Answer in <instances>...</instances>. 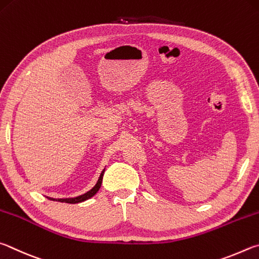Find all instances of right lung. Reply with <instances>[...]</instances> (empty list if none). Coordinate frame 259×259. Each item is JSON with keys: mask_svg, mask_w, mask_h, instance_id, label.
<instances>
[{"mask_svg": "<svg viewBox=\"0 0 259 259\" xmlns=\"http://www.w3.org/2000/svg\"><path fill=\"white\" fill-rule=\"evenodd\" d=\"M104 170H106V168H104V169L101 171V174H100L97 184H95L94 187L90 190V191H88V192L84 193V194H81V196L75 197V198H59V199L48 197V199H50V200H53V201L66 202V203H78V202H83V201H85V200H88V199L92 198V197L94 196V194L99 191V189L101 188V183H102V179H103Z\"/></svg>", "mask_w": 259, "mask_h": 259, "instance_id": "add662e5", "label": "right lung"}]
</instances>
